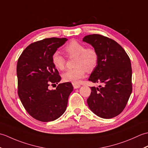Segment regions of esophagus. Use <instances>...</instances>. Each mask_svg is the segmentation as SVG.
Listing matches in <instances>:
<instances>
[{
  "instance_id": "34e87169",
  "label": "esophagus",
  "mask_w": 148,
  "mask_h": 148,
  "mask_svg": "<svg viewBox=\"0 0 148 148\" xmlns=\"http://www.w3.org/2000/svg\"><path fill=\"white\" fill-rule=\"evenodd\" d=\"M72 85H73V87H74V89L79 88L81 86L80 84H77V83H72Z\"/></svg>"
}]
</instances>
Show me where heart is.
<instances>
[{
	"label": "heart",
	"instance_id": "obj_1",
	"mask_svg": "<svg viewBox=\"0 0 148 148\" xmlns=\"http://www.w3.org/2000/svg\"><path fill=\"white\" fill-rule=\"evenodd\" d=\"M65 51L69 56H76L74 66L76 67L66 71L62 75L65 82L77 83L85 76L86 70L91 71L95 68L99 60L97 51L92 48H87L83 44L72 40L64 48ZM52 62L55 67L64 70L65 67L66 59L60 53L55 51L52 55Z\"/></svg>",
	"mask_w": 148,
	"mask_h": 148
}]
</instances>
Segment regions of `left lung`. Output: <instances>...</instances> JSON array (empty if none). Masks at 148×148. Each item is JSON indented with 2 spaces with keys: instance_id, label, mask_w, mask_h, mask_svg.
Returning <instances> with one entry per match:
<instances>
[{
  "instance_id": "8db88e82",
  "label": "left lung",
  "mask_w": 148,
  "mask_h": 148,
  "mask_svg": "<svg viewBox=\"0 0 148 148\" xmlns=\"http://www.w3.org/2000/svg\"><path fill=\"white\" fill-rule=\"evenodd\" d=\"M83 40L92 45L99 56L88 80L101 84L90 87L88 105L100 118H114L123 111L132 91L129 56L118 42L103 36L92 34Z\"/></svg>"
}]
</instances>
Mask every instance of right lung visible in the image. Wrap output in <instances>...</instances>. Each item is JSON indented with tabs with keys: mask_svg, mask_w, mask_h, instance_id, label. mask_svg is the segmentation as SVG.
<instances>
[{
	"mask_svg": "<svg viewBox=\"0 0 148 148\" xmlns=\"http://www.w3.org/2000/svg\"><path fill=\"white\" fill-rule=\"evenodd\" d=\"M67 38L51 37L30 44L18 58L16 67L18 94L24 108L36 119L54 121L64 114L74 88L71 83L59 84L50 90L49 84L61 80L52 62V55Z\"/></svg>",
	"mask_w": 148,
	"mask_h": 148,
	"instance_id": "right-lung-1",
	"label": "right lung"
}]
</instances>
